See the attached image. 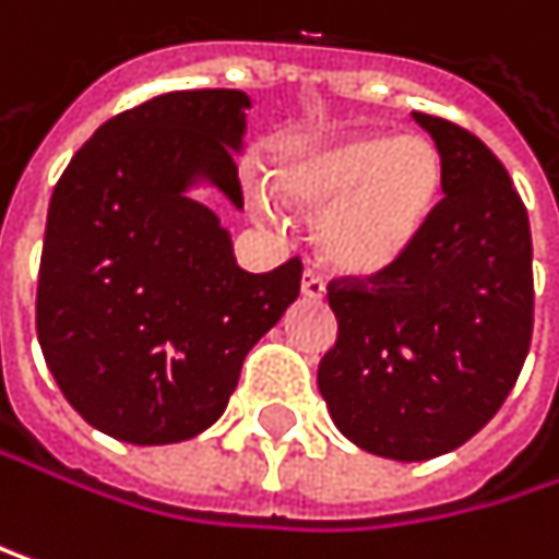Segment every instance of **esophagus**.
Here are the masks:
<instances>
[{
    "label": "esophagus",
    "mask_w": 559,
    "mask_h": 559,
    "mask_svg": "<svg viewBox=\"0 0 559 559\" xmlns=\"http://www.w3.org/2000/svg\"><path fill=\"white\" fill-rule=\"evenodd\" d=\"M301 295L308 301H321L324 298V282H321L314 271H305V277H301Z\"/></svg>",
    "instance_id": "1"
}]
</instances>
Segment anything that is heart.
I'll list each match as a JSON object with an SVG mask.
<instances>
[{
    "instance_id": "heart-1",
    "label": "heart",
    "mask_w": 559,
    "mask_h": 559,
    "mask_svg": "<svg viewBox=\"0 0 559 559\" xmlns=\"http://www.w3.org/2000/svg\"><path fill=\"white\" fill-rule=\"evenodd\" d=\"M271 192L288 209L318 215L321 261L347 277L396 271L426 238L445 192L442 150L419 133L347 130L292 136L274 146ZM258 212H271L254 195Z\"/></svg>"
}]
</instances>
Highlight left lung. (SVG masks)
Returning a JSON list of instances; mask_svg holds the SVG:
<instances>
[{"label":"left lung","mask_w":559,"mask_h":559,"mask_svg":"<svg viewBox=\"0 0 559 559\" xmlns=\"http://www.w3.org/2000/svg\"><path fill=\"white\" fill-rule=\"evenodd\" d=\"M445 159V199L390 274L331 282L337 344L318 367L334 426L364 452L426 462L465 445L518 383L534 331L527 209L465 127L413 114Z\"/></svg>","instance_id":"1"}]
</instances>
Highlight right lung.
Instances as JSON below:
<instances>
[{"mask_svg": "<svg viewBox=\"0 0 559 559\" xmlns=\"http://www.w3.org/2000/svg\"><path fill=\"white\" fill-rule=\"evenodd\" d=\"M241 91H173L100 123L51 202L35 331L64 400L104 436L169 445L205 432L245 354L301 292V261L238 267L189 189L241 205Z\"/></svg>", "mask_w": 559, "mask_h": 559, "instance_id": "add662e5", "label": "right lung"}]
</instances>
